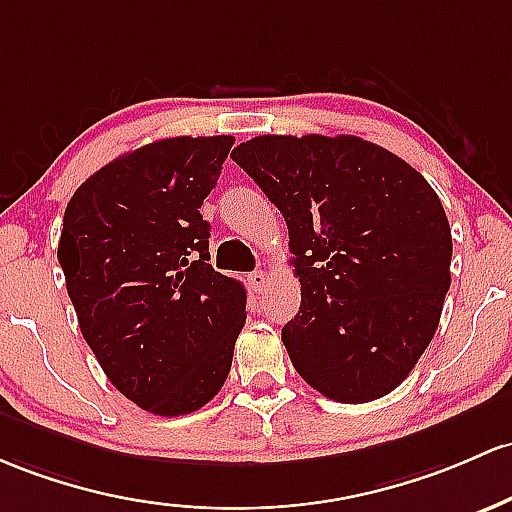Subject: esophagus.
<instances>
[{"label":"esophagus","mask_w":512,"mask_h":512,"mask_svg":"<svg viewBox=\"0 0 512 512\" xmlns=\"http://www.w3.org/2000/svg\"><path fill=\"white\" fill-rule=\"evenodd\" d=\"M267 282H269V277H267V272H262V269H257V272L250 274V286L255 291H265Z\"/></svg>","instance_id":"34e87169"}]
</instances>
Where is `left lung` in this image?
Returning <instances> with one entry per match:
<instances>
[{"label":"left lung","mask_w":512,"mask_h":512,"mask_svg":"<svg viewBox=\"0 0 512 512\" xmlns=\"http://www.w3.org/2000/svg\"><path fill=\"white\" fill-rule=\"evenodd\" d=\"M230 157L289 228L301 308L282 340L296 372L340 403L391 393L430 345L452 282L435 189L357 136H257Z\"/></svg>","instance_id":"1"}]
</instances>
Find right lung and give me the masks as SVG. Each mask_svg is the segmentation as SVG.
Masks as SVG:
<instances>
[{"instance_id": "obj_1", "label": "right lung", "mask_w": 512, "mask_h": 512, "mask_svg": "<svg viewBox=\"0 0 512 512\" xmlns=\"http://www.w3.org/2000/svg\"><path fill=\"white\" fill-rule=\"evenodd\" d=\"M233 136L165 138L116 157L72 194L58 260L80 330L143 411H199L226 384L245 286L209 265L201 204Z\"/></svg>"}]
</instances>
